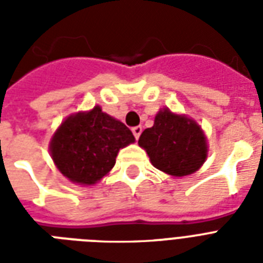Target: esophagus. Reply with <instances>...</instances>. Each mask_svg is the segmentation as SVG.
<instances>
[{"label": "esophagus", "instance_id": "1", "mask_svg": "<svg viewBox=\"0 0 263 263\" xmlns=\"http://www.w3.org/2000/svg\"><path fill=\"white\" fill-rule=\"evenodd\" d=\"M132 134H134V136H135L136 139H139L140 134H142V127H140V125H136V127L132 128Z\"/></svg>", "mask_w": 263, "mask_h": 263}]
</instances>
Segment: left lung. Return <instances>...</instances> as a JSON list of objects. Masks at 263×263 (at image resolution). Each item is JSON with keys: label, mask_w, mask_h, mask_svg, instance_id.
I'll list each match as a JSON object with an SVG mask.
<instances>
[{"label": "left lung", "mask_w": 263, "mask_h": 263, "mask_svg": "<svg viewBox=\"0 0 263 263\" xmlns=\"http://www.w3.org/2000/svg\"><path fill=\"white\" fill-rule=\"evenodd\" d=\"M139 146L157 169L172 176H187L203 165L206 139L199 125L169 109L158 111L154 125L142 132Z\"/></svg>", "instance_id": "left-lung-1"}]
</instances>
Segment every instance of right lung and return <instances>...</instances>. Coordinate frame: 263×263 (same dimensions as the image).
Wrapping results in <instances>:
<instances>
[{"label":"right lung","instance_id":"add662e5","mask_svg":"<svg viewBox=\"0 0 263 263\" xmlns=\"http://www.w3.org/2000/svg\"><path fill=\"white\" fill-rule=\"evenodd\" d=\"M134 140L127 125L95 106L87 113L69 116L60 125L51 139L50 153L65 177L91 185L115 166L120 148Z\"/></svg>","mask_w":263,"mask_h":263}]
</instances>
